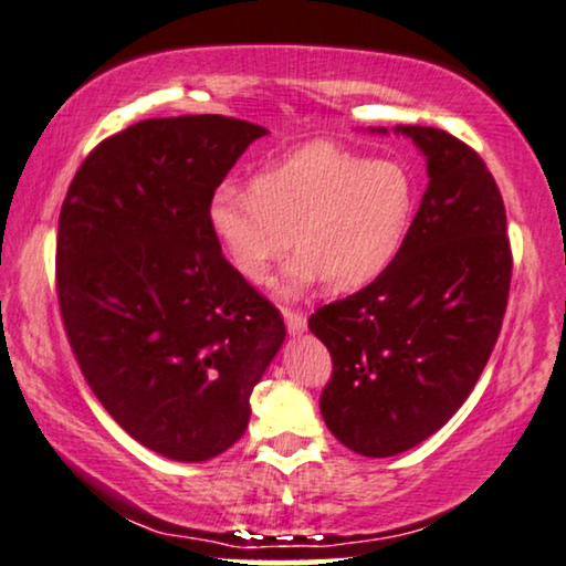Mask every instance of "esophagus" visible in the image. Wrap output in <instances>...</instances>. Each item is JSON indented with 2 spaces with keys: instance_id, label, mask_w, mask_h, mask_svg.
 Listing matches in <instances>:
<instances>
[{
  "instance_id": "obj_1",
  "label": "esophagus",
  "mask_w": 566,
  "mask_h": 566,
  "mask_svg": "<svg viewBox=\"0 0 566 566\" xmlns=\"http://www.w3.org/2000/svg\"><path fill=\"white\" fill-rule=\"evenodd\" d=\"M284 323H286V331H290V336H300V333H305L307 328V317L297 313V310H284Z\"/></svg>"
}]
</instances>
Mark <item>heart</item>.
Segmentation results:
<instances>
[{
	"label": "heart",
	"instance_id": "b5f03b06",
	"mask_svg": "<svg viewBox=\"0 0 566 566\" xmlns=\"http://www.w3.org/2000/svg\"><path fill=\"white\" fill-rule=\"evenodd\" d=\"M418 210L412 174L397 161H371L333 143H310L269 164L251 187L226 181L210 197V228L230 266L264 284L294 238L300 253L284 292L325 280L356 292L395 264Z\"/></svg>",
	"mask_w": 566,
	"mask_h": 566
}]
</instances>
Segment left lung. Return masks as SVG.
<instances>
[{
    "instance_id": "obj_1",
    "label": "left lung",
    "mask_w": 566,
    "mask_h": 566,
    "mask_svg": "<svg viewBox=\"0 0 566 566\" xmlns=\"http://www.w3.org/2000/svg\"><path fill=\"white\" fill-rule=\"evenodd\" d=\"M395 133L428 169L408 243L379 280L307 323L333 359L325 426L371 459L412 449L461 408L503 328L513 274L503 197L476 150L439 127Z\"/></svg>"
}]
</instances>
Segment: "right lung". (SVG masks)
Listing matches in <instances>:
<instances>
[{"label":"right lung","mask_w":566,"mask_h":566,"mask_svg":"<svg viewBox=\"0 0 566 566\" xmlns=\"http://www.w3.org/2000/svg\"><path fill=\"white\" fill-rule=\"evenodd\" d=\"M261 135L222 115L135 123L84 158L61 207L55 290L84 379L135 441L174 461L241 439L286 336L207 218Z\"/></svg>","instance_id":"right-lung-1"}]
</instances>
